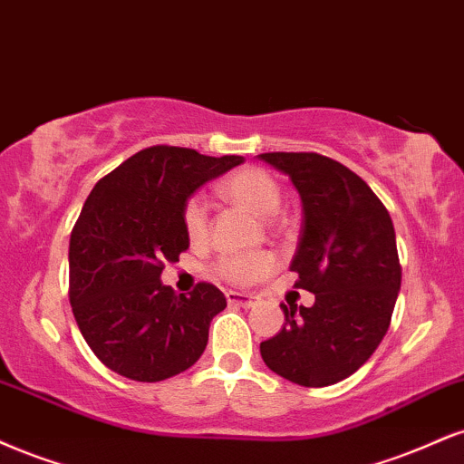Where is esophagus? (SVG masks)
<instances>
[{
  "label": "esophagus",
  "mask_w": 464,
  "mask_h": 464,
  "mask_svg": "<svg viewBox=\"0 0 464 464\" xmlns=\"http://www.w3.org/2000/svg\"><path fill=\"white\" fill-rule=\"evenodd\" d=\"M227 303L237 304V306H255L256 298L250 294H239V292H227Z\"/></svg>",
  "instance_id": "34e87169"
}]
</instances>
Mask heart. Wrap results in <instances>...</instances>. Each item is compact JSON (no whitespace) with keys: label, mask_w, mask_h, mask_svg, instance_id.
Listing matches in <instances>:
<instances>
[{"label":"heart","mask_w":464,"mask_h":464,"mask_svg":"<svg viewBox=\"0 0 464 464\" xmlns=\"http://www.w3.org/2000/svg\"><path fill=\"white\" fill-rule=\"evenodd\" d=\"M220 197L236 208L246 209L248 214L266 220L281 208L283 192L270 172L256 166H246L222 183ZM183 227L192 242L208 237V216L198 198H189L183 208ZM272 267H275V256L267 253L225 255L216 261V275L228 283L248 285L272 272Z\"/></svg>","instance_id":"1"}]
</instances>
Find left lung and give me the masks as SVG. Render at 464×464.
<instances>
[{"instance_id": "left-lung-1", "label": "left lung", "mask_w": 464, "mask_h": 464, "mask_svg": "<svg viewBox=\"0 0 464 464\" xmlns=\"http://www.w3.org/2000/svg\"><path fill=\"white\" fill-rule=\"evenodd\" d=\"M285 172L303 200V233L292 259L295 287L314 306L281 304V333L261 342L272 372L300 387L353 376L392 324L401 267L392 216L359 175L320 153H261Z\"/></svg>"}]
</instances>
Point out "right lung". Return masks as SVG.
Returning a JSON list of instances; mask_svg holds the SVG:
<instances>
[{"instance_id":"add662e5","label":"right lung","mask_w":464,"mask_h":464,"mask_svg":"<svg viewBox=\"0 0 464 464\" xmlns=\"http://www.w3.org/2000/svg\"><path fill=\"white\" fill-rule=\"evenodd\" d=\"M242 161L158 144L122 161L88 194L71 233L69 298L83 339L111 372L160 382L200 359L225 294L211 283L175 294L160 276L189 246L188 198Z\"/></svg>"}]
</instances>
